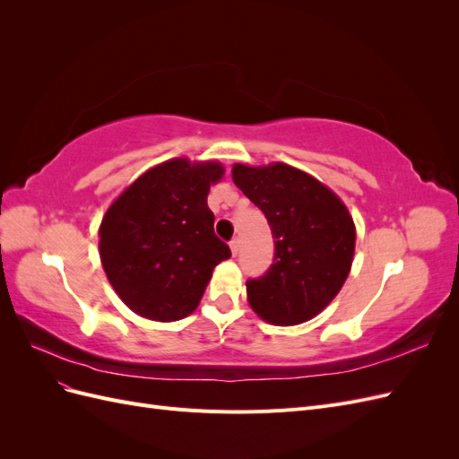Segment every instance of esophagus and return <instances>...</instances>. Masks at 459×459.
<instances>
[{
  "instance_id": "esophagus-1",
  "label": "esophagus",
  "mask_w": 459,
  "mask_h": 459,
  "mask_svg": "<svg viewBox=\"0 0 459 459\" xmlns=\"http://www.w3.org/2000/svg\"><path fill=\"white\" fill-rule=\"evenodd\" d=\"M230 248H231V253H233V255H238V253H239V248H241V241H239V238H235V239H231V241H230Z\"/></svg>"
}]
</instances>
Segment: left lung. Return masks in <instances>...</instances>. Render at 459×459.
I'll return each instance as SVG.
<instances>
[{"label": "left lung", "instance_id": "8db88e82", "mask_svg": "<svg viewBox=\"0 0 459 459\" xmlns=\"http://www.w3.org/2000/svg\"><path fill=\"white\" fill-rule=\"evenodd\" d=\"M233 182L266 216L275 239L268 272L247 281L253 310L270 324L297 325L335 299L349 277L356 230L342 201L310 174L275 162L235 164Z\"/></svg>", "mask_w": 459, "mask_h": 459}]
</instances>
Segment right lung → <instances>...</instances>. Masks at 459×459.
Segmentation results:
<instances>
[{"instance_id":"add662e5","label":"right lung","mask_w":459,"mask_h":459,"mask_svg":"<svg viewBox=\"0 0 459 459\" xmlns=\"http://www.w3.org/2000/svg\"><path fill=\"white\" fill-rule=\"evenodd\" d=\"M218 162L172 159L147 170L110 204L100 255L110 285L128 308L176 322L197 308L214 266L231 256L214 233L206 204Z\"/></svg>"}]
</instances>
